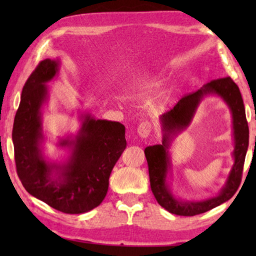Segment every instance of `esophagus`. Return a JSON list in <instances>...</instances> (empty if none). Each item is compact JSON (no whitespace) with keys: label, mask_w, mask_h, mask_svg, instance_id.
<instances>
[{"label":"esophagus","mask_w":256,"mask_h":256,"mask_svg":"<svg viewBox=\"0 0 256 256\" xmlns=\"http://www.w3.org/2000/svg\"><path fill=\"white\" fill-rule=\"evenodd\" d=\"M151 131H152V125H151V123L148 122V120H144V122L138 124V134L141 138H148Z\"/></svg>","instance_id":"obj_1"}]
</instances>
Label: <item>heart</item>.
I'll use <instances>...</instances> for the list:
<instances>
[{
    "label": "heart",
    "instance_id": "1",
    "mask_svg": "<svg viewBox=\"0 0 256 256\" xmlns=\"http://www.w3.org/2000/svg\"><path fill=\"white\" fill-rule=\"evenodd\" d=\"M152 106H156V105H152Z\"/></svg>",
    "mask_w": 256,
    "mask_h": 256
}]
</instances>
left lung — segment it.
<instances>
[{
    "instance_id": "left-lung-1",
    "label": "left lung",
    "mask_w": 256,
    "mask_h": 256,
    "mask_svg": "<svg viewBox=\"0 0 256 256\" xmlns=\"http://www.w3.org/2000/svg\"><path fill=\"white\" fill-rule=\"evenodd\" d=\"M206 94H218L230 107L233 116L234 130V164L226 184L216 197L202 202H182L172 196L166 178L170 168L168 149L171 138L176 132L188 126L195 114L198 104ZM162 126V144L146 146L144 154L148 162L150 186L156 200L170 214L192 216L203 214L232 198L240 188L245 156L248 148V125L245 107L237 84L230 76L212 80L198 92L185 94L174 108L160 116Z\"/></svg>"
}]
</instances>
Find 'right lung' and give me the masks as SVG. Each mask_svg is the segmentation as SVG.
<instances>
[{
  "instance_id": "add662e5",
  "label": "right lung",
  "mask_w": 256,
  "mask_h": 256,
  "mask_svg": "<svg viewBox=\"0 0 256 256\" xmlns=\"http://www.w3.org/2000/svg\"><path fill=\"white\" fill-rule=\"evenodd\" d=\"M58 66V60H42L24 86L12 130L16 167L32 196L64 214H84L106 196L110 172L126 148L125 126L82 114L79 133L60 141L71 148L70 157L64 164L47 162L40 149L42 107Z\"/></svg>"
}]
</instances>
